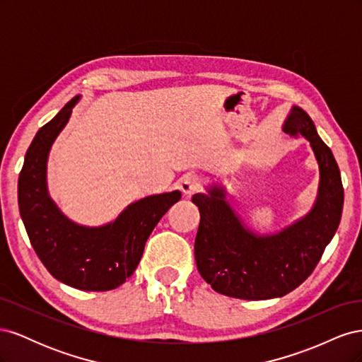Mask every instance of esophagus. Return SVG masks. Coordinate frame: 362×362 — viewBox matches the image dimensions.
<instances>
[{
    "label": "esophagus",
    "instance_id": "1",
    "mask_svg": "<svg viewBox=\"0 0 362 362\" xmlns=\"http://www.w3.org/2000/svg\"><path fill=\"white\" fill-rule=\"evenodd\" d=\"M201 187H202V178L196 173H187L180 182V189L184 193V196H187V198H190V196H193L194 193H198Z\"/></svg>",
    "mask_w": 362,
    "mask_h": 362
}]
</instances>
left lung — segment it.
<instances>
[{
  "mask_svg": "<svg viewBox=\"0 0 362 362\" xmlns=\"http://www.w3.org/2000/svg\"><path fill=\"white\" fill-rule=\"evenodd\" d=\"M284 129L310 140L320 168L319 196L311 213L279 234L259 237L246 229L225 202V190L194 194L201 223L194 258L201 276L217 293L235 299L262 300L286 296L314 272L343 213L344 189L329 146L311 117L294 107Z\"/></svg>",
  "mask_w": 362,
  "mask_h": 362,
  "instance_id": "8db88e82",
  "label": "left lung"
}]
</instances>
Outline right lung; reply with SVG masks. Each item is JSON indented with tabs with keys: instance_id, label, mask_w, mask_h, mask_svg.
Masks as SVG:
<instances>
[{
	"instance_id": "1",
	"label": "right lung",
	"mask_w": 362,
	"mask_h": 362,
	"mask_svg": "<svg viewBox=\"0 0 362 362\" xmlns=\"http://www.w3.org/2000/svg\"><path fill=\"white\" fill-rule=\"evenodd\" d=\"M76 101L78 96L72 98L33 139L18 180L19 213L33 249L54 278L78 290L107 291L133 275L152 229L181 199V193L140 199L101 228L68 221L49 199L45 170L52 141L66 125Z\"/></svg>"
}]
</instances>
